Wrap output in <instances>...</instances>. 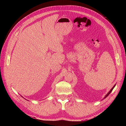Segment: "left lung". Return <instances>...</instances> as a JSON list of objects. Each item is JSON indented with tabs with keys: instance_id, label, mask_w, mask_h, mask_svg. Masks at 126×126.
<instances>
[{
	"instance_id": "1",
	"label": "left lung",
	"mask_w": 126,
	"mask_h": 126,
	"mask_svg": "<svg viewBox=\"0 0 126 126\" xmlns=\"http://www.w3.org/2000/svg\"><path fill=\"white\" fill-rule=\"evenodd\" d=\"M115 85H116V84H115V85H114L113 86V87H112V88H111V89H110V91H109V92H108V94H107L105 96V97H104V98H103V99H104V98H106V97H107V96H108L109 95V94H110L111 93V92H112V90H113V88H114L115 87Z\"/></svg>"
}]
</instances>
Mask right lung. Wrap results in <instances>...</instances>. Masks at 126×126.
<instances>
[{
  "label": "right lung",
  "instance_id": "add662e5",
  "mask_svg": "<svg viewBox=\"0 0 126 126\" xmlns=\"http://www.w3.org/2000/svg\"><path fill=\"white\" fill-rule=\"evenodd\" d=\"M22 96V97H23V96Z\"/></svg>",
  "mask_w": 126,
  "mask_h": 126
}]
</instances>
